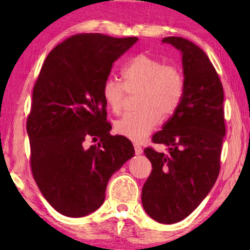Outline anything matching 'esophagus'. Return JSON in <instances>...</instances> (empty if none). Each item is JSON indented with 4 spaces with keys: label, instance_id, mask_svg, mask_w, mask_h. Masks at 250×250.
<instances>
[{
    "label": "esophagus",
    "instance_id": "esophagus-1",
    "mask_svg": "<svg viewBox=\"0 0 250 250\" xmlns=\"http://www.w3.org/2000/svg\"><path fill=\"white\" fill-rule=\"evenodd\" d=\"M133 146H134V150H135V153H136V155H141L142 151H143V150H142V146H140L139 143H136V142L133 143Z\"/></svg>",
    "mask_w": 250,
    "mask_h": 250
}]
</instances>
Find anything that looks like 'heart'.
<instances>
[{
    "instance_id": "heart-1",
    "label": "heart",
    "mask_w": 250,
    "mask_h": 250,
    "mask_svg": "<svg viewBox=\"0 0 250 250\" xmlns=\"http://www.w3.org/2000/svg\"><path fill=\"white\" fill-rule=\"evenodd\" d=\"M124 85L109 77L102 85V98L107 107L119 114L124 107L126 93L136 95L135 111L115 123V131L133 141H142L164 118L173 116L182 104L186 80L175 64L151 54L140 53L122 68Z\"/></svg>"
}]
</instances>
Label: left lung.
Returning a JSON list of instances; mask_svg holds the SVG:
<instances>
[{
    "label": "left lung",
    "mask_w": 250,
    "mask_h": 250,
    "mask_svg": "<svg viewBox=\"0 0 250 250\" xmlns=\"http://www.w3.org/2000/svg\"><path fill=\"white\" fill-rule=\"evenodd\" d=\"M182 52L186 88L177 111L152 135L167 152L145 153L152 170L142 188L146 214L164 224L182 221L205 199L221 169L225 135L224 92L206 53L182 37L163 40Z\"/></svg>",
    "instance_id": "1"
}]
</instances>
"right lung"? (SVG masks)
Listing matches in <instances>:
<instances>
[{"mask_svg": "<svg viewBox=\"0 0 250 250\" xmlns=\"http://www.w3.org/2000/svg\"><path fill=\"white\" fill-rule=\"evenodd\" d=\"M138 37L76 34L47 54L33 90L27 133L30 168L44 198L64 216L104 204L110 176L134 156L127 138L110 135L102 85ZM91 138L99 141L88 147Z\"/></svg>", "mask_w": 250, "mask_h": 250, "instance_id": "right-lung-1", "label": "right lung"}]
</instances>
